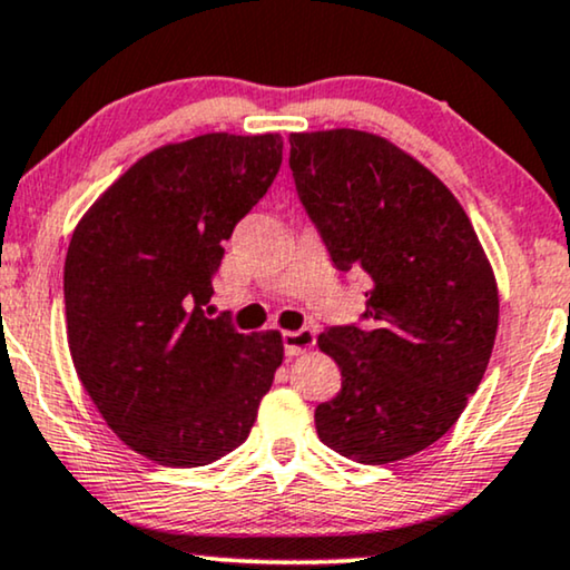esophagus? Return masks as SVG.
I'll list each match as a JSON object with an SVG mask.
<instances>
[{
    "instance_id": "esophagus-1",
    "label": "esophagus",
    "mask_w": 570,
    "mask_h": 570,
    "mask_svg": "<svg viewBox=\"0 0 570 570\" xmlns=\"http://www.w3.org/2000/svg\"><path fill=\"white\" fill-rule=\"evenodd\" d=\"M314 343H316V335H314V330H308V327L291 330L283 335V345H285L287 356H301V353L312 351Z\"/></svg>"
}]
</instances>
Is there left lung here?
Returning a JSON list of instances; mask_svg holds the SVG:
<instances>
[{
    "label": "left lung",
    "instance_id": "left-lung-1",
    "mask_svg": "<svg viewBox=\"0 0 570 570\" xmlns=\"http://www.w3.org/2000/svg\"><path fill=\"white\" fill-rule=\"evenodd\" d=\"M291 169L340 272L368 277L364 327L316 343L343 390L316 405L324 445L382 465L461 419L490 364L500 298L469 214L432 169L376 132H291Z\"/></svg>",
    "mask_w": 570,
    "mask_h": 570
}]
</instances>
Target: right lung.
Instances as JSON below:
<instances>
[{
	"mask_svg": "<svg viewBox=\"0 0 570 570\" xmlns=\"http://www.w3.org/2000/svg\"><path fill=\"white\" fill-rule=\"evenodd\" d=\"M283 165L279 132H204L140 157L91 204L65 258L78 380L138 455L196 469L243 445L283 364L277 330L209 320L222 243Z\"/></svg>",
	"mask_w": 570,
	"mask_h": 570,
	"instance_id": "1",
	"label": "right lung"
}]
</instances>
